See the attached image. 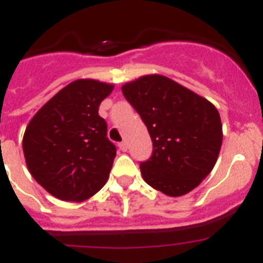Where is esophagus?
<instances>
[{
	"instance_id": "34e87169",
	"label": "esophagus",
	"mask_w": 263,
	"mask_h": 263,
	"mask_svg": "<svg viewBox=\"0 0 263 263\" xmlns=\"http://www.w3.org/2000/svg\"><path fill=\"white\" fill-rule=\"evenodd\" d=\"M118 147H120V150H122V152H127V143L126 142L118 143Z\"/></svg>"
}]
</instances>
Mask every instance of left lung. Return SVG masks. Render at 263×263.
Listing matches in <instances>:
<instances>
[{"label":"left lung","mask_w":263,"mask_h":263,"mask_svg":"<svg viewBox=\"0 0 263 263\" xmlns=\"http://www.w3.org/2000/svg\"><path fill=\"white\" fill-rule=\"evenodd\" d=\"M153 141L152 158L139 164L148 185L183 196L215 167L222 125L211 101L163 75H145L122 85Z\"/></svg>","instance_id":"1"}]
</instances>
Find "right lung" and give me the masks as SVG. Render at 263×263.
Listing matches in <instances>:
<instances>
[{"instance_id": "1", "label": "right lung", "mask_w": 263, "mask_h": 263, "mask_svg": "<svg viewBox=\"0 0 263 263\" xmlns=\"http://www.w3.org/2000/svg\"><path fill=\"white\" fill-rule=\"evenodd\" d=\"M115 85L79 79L42 106L23 134L30 174L48 194L84 201L104 187L116 157L99 106Z\"/></svg>"}]
</instances>
